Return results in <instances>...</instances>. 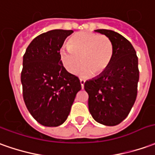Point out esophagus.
<instances>
[{
  "mask_svg": "<svg viewBox=\"0 0 155 155\" xmlns=\"http://www.w3.org/2000/svg\"><path fill=\"white\" fill-rule=\"evenodd\" d=\"M80 84H81V87H82V88H84V84H85V80L80 79Z\"/></svg>",
  "mask_w": 155,
  "mask_h": 155,
  "instance_id": "34e87169",
  "label": "esophagus"
}]
</instances>
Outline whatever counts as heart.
<instances>
[{"instance_id":"1","label":"heart","mask_w":155,"mask_h":155,"mask_svg":"<svg viewBox=\"0 0 155 155\" xmlns=\"http://www.w3.org/2000/svg\"><path fill=\"white\" fill-rule=\"evenodd\" d=\"M113 44L107 36L92 32H79L68 41V47L60 51L61 63L69 73L76 74L81 66L85 76H100L110 63Z\"/></svg>"}]
</instances>
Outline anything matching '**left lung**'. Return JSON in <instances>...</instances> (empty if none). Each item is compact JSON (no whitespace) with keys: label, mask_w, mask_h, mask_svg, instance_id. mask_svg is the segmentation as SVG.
Listing matches in <instances>:
<instances>
[{"label":"left lung","mask_w":155,"mask_h":155,"mask_svg":"<svg viewBox=\"0 0 155 155\" xmlns=\"http://www.w3.org/2000/svg\"><path fill=\"white\" fill-rule=\"evenodd\" d=\"M113 44V56L108 68L99 77L86 81L88 110L100 124L116 126L127 118L137 95L138 60L133 45L120 34L97 29Z\"/></svg>","instance_id":"8db88e82"}]
</instances>
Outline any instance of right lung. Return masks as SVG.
Listing matches in <instances>:
<instances>
[{"label":"right lung","instance_id":"right-lung-1","mask_svg":"<svg viewBox=\"0 0 155 155\" xmlns=\"http://www.w3.org/2000/svg\"><path fill=\"white\" fill-rule=\"evenodd\" d=\"M72 30L54 29L32 40L23 55L22 97L32 116L45 127H58L67 120L81 84L65 69L60 51Z\"/></svg>","mask_w":155,"mask_h":155}]
</instances>
